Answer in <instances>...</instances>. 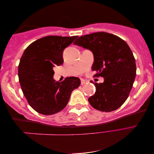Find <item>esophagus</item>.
I'll list each match as a JSON object with an SVG mask.
<instances>
[{"mask_svg": "<svg viewBox=\"0 0 154 154\" xmlns=\"http://www.w3.org/2000/svg\"><path fill=\"white\" fill-rule=\"evenodd\" d=\"M86 83H87V81H86V80H81V85H85Z\"/></svg>", "mask_w": 154, "mask_h": 154, "instance_id": "1", "label": "esophagus"}]
</instances>
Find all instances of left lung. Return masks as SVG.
Wrapping results in <instances>:
<instances>
[{
  "instance_id": "8db88e82",
  "label": "left lung",
  "mask_w": 154,
  "mask_h": 154,
  "mask_svg": "<svg viewBox=\"0 0 154 154\" xmlns=\"http://www.w3.org/2000/svg\"><path fill=\"white\" fill-rule=\"evenodd\" d=\"M74 45L89 50L94 54L91 69L104 82L95 83V93L90 104L103 112L117 110L125 102L134 84L137 67L127 43L117 35L97 32L80 37Z\"/></svg>"
}]
</instances>
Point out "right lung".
I'll use <instances>...</instances> for the list:
<instances>
[{
	"mask_svg": "<svg viewBox=\"0 0 154 154\" xmlns=\"http://www.w3.org/2000/svg\"><path fill=\"white\" fill-rule=\"evenodd\" d=\"M78 36H47L24 50L18 65L20 87L29 104L40 114L50 115L66 106L73 90L80 85L77 77L54 79L55 65L63 63V52Z\"/></svg>",
	"mask_w": 154,
	"mask_h": 154,
	"instance_id": "right-lung-1",
	"label": "right lung"
}]
</instances>
